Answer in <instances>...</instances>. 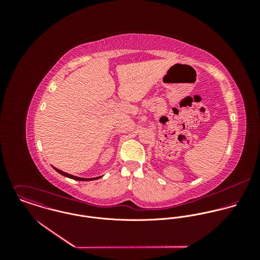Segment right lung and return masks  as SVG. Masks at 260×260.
Here are the masks:
<instances>
[{"instance_id":"1","label":"right lung","mask_w":260,"mask_h":260,"mask_svg":"<svg viewBox=\"0 0 260 260\" xmlns=\"http://www.w3.org/2000/svg\"><path fill=\"white\" fill-rule=\"evenodd\" d=\"M54 169H55L58 173H60V174H62V175L66 176V177H69V178H71V179H75V180H79V181H91V180H95V179H99V178H101V176H99V177H95V178H81V177H77V176H74V175L68 174V173H66V172H63V171H61V170H59V169H57V168H55V167H54Z\"/></svg>"}]
</instances>
